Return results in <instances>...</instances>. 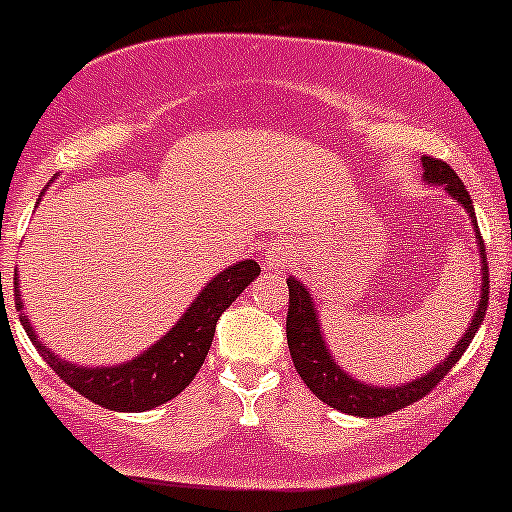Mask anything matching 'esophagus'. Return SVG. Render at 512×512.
Wrapping results in <instances>:
<instances>
[{"instance_id": "obj_1", "label": "esophagus", "mask_w": 512, "mask_h": 512, "mask_svg": "<svg viewBox=\"0 0 512 512\" xmlns=\"http://www.w3.org/2000/svg\"><path fill=\"white\" fill-rule=\"evenodd\" d=\"M285 256L280 251H268V266H283Z\"/></svg>"}]
</instances>
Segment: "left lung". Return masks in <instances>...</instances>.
<instances>
[{
    "label": "left lung",
    "instance_id": "obj_1",
    "mask_svg": "<svg viewBox=\"0 0 512 512\" xmlns=\"http://www.w3.org/2000/svg\"><path fill=\"white\" fill-rule=\"evenodd\" d=\"M423 179L435 186H442L452 198L469 212L474 222L476 232V246L481 251V300L476 307V314L469 324V329L464 331V336L459 338L457 346L452 348V353L438 367L423 375L421 380H413L399 387H375V384H363L341 370V365L331 358L329 348H326L324 336H321V326L317 317V307L312 304L309 290L300 280L287 278V287H290V307H287V346H290L292 363H295L297 375L302 377L304 384L319 396L324 404H329L331 409H338L350 416H363V418H377L387 416L399 409L413 404V401L423 399L430 389H435V384H440L442 377L455 367V363L462 358V353L467 350L472 338L479 331L481 321H484L486 307H488V263H486V249L481 232L476 229V217H474V205L469 198L467 188L459 176L455 174L450 164L442 162V159L423 157Z\"/></svg>",
    "mask_w": 512,
    "mask_h": 512
}]
</instances>
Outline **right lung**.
<instances>
[{
  "label": "right lung",
  "mask_w": 512,
  "mask_h": 512,
  "mask_svg": "<svg viewBox=\"0 0 512 512\" xmlns=\"http://www.w3.org/2000/svg\"><path fill=\"white\" fill-rule=\"evenodd\" d=\"M258 273H261V266L251 258L217 273L205 285V290L195 297L186 314L176 321L174 329L159 338L145 353L137 355L135 360L113 367H82L57 358L53 350L40 343L26 314H19V319L33 346L43 353L45 363L53 367L57 377L70 384L74 392L103 409L149 411L179 396L193 382L210 350L217 319L246 290V285L254 283ZM14 300L16 309L21 312L24 302H21L16 278Z\"/></svg>",
  "instance_id": "obj_1"
}]
</instances>
